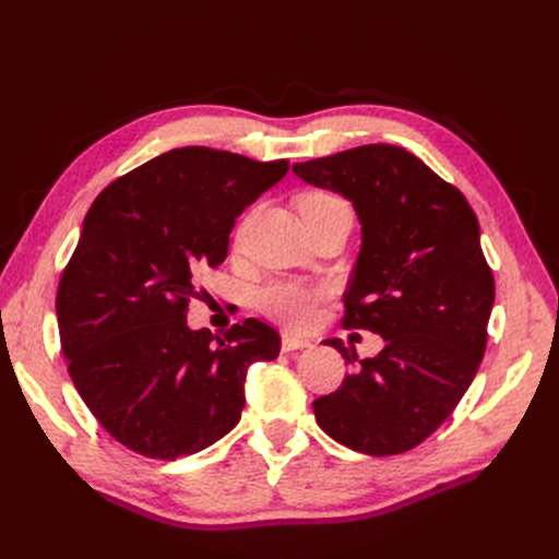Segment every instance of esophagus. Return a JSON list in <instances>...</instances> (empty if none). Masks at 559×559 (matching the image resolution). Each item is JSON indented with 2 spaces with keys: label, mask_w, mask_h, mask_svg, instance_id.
Listing matches in <instances>:
<instances>
[{
  "label": "esophagus",
  "mask_w": 559,
  "mask_h": 559,
  "mask_svg": "<svg viewBox=\"0 0 559 559\" xmlns=\"http://www.w3.org/2000/svg\"><path fill=\"white\" fill-rule=\"evenodd\" d=\"M312 343L308 341V337H300V335H294V333H282V352H294V349H306L310 347Z\"/></svg>",
  "instance_id": "obj_1"
}]
</instances>
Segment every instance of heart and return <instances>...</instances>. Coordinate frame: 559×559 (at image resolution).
Instances as JSON below:
<instances>
[{"instance_id":"obj_1","label":"heart","mask_w":559,"mask_h":559,"mask_svg":"<svg viewBox=\"0 0 559 559\" xmlns=\"http://www.w3.org/2000/svg\"><path fill=\"white\" fill-rule=\"evenodd\" d=\"M326 193H308L300 202H331ZM324 289L302 282H273L259 294V308L289 326H306L317 317Z\"/></svg>"}]
</instances>
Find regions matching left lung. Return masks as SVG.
I'll use <instances>...</instances> for the list:
<instances>
[{"instance_id":"8db88e82","label":"left lung","mask_w":559,"mask_h":559,"mask_svg":"<svg viewBox=\"0 0 559 559\" xmlns=\"http://www.w3.org/2000/svg\"><path fill=\"white\" fill-rule=\"evenodd\" d=\"M317 189L352 202L361 249L345 292L347 329L384 337L373 359L329 337L352 364L341 389L312 403L319 427L364 454H399L429 438L478 373L495 277L466 198L411 151L366 144L294 163Z\"/></svg>"}]
</instances>
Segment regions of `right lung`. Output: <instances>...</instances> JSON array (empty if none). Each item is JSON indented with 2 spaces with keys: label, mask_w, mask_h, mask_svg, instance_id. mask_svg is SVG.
I'll return each mask as SVG.
<instances>
[{
  "label": "right lung",
  "mask_w": 559,
  "mask_h": 559,
  "mask_svg": "<svg viewBox=\"0 0 559 559\" xmlns=\"http://www.w3.org/2000/svg\"><path fill=\"white\" fill-rule=\"evenodd\" d=\"M289 173L230 151L183 146L99 193L64 267L56 310L76 392L118 443L177 460L240 421L247 370L280 354L259 319L226 337L189 329L195 273L226 261L228 235L253 200Z\"/></svg>",
  "instance_id": "right-lung-1"
}]
</instances>
